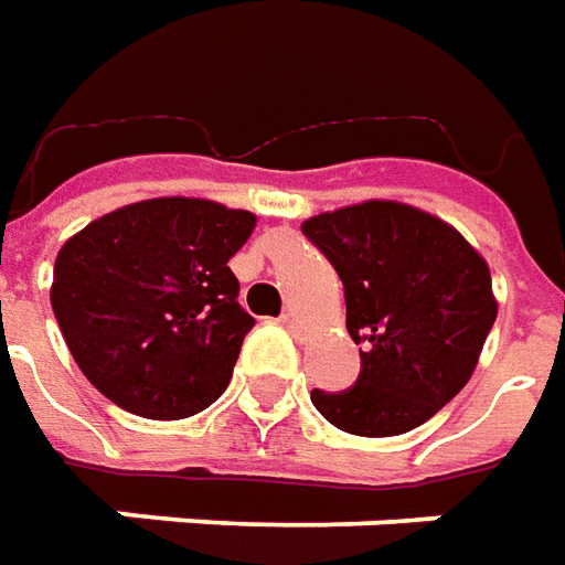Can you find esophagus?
<instances>
[{
    "instance_id": "obj_1",
    "label": "esophagus",
    "mask_w": 565,
    "mask_h": 565,
    "mask_svg": "<svg viewBox=\"0 0 565 565\" xmlns=\"http://www.w3.org/2000/svg\"><path fill=\"white\" fill-rule=\"evenodd\" d=\"M279 322L289 328L291 334H301V322H298V316L295 313H282V319H279Z\"/></svg>"
}]
</instances>
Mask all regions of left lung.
<instances>
[{"label": "left lung", "mask_w": 565, "mask_h": 565, "mask_svg": "<svg viewBox=\"0 0 565 565\" xmlns=\"http://www.w3.org/2000/svg\"><path fill=\"white\" fill-rule=\"evenodd\" d=\"M301 231L338 270L362 355L353 386L313 390V407L365 438L423 426L466 386L495 322L487 262L441 218L392 200L322 212Z\"/></svg>", "instance_id": "1"}]
</instances>
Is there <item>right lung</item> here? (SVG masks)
Segmentation results:
<instances>
[{"label":"right lung","instance_id":"1","mask_svg":"<svg viewBox=\"0 0 565 565\" xmlns=\"http://www.w3.org/2000/svg\"><path fill=\"white\" fill-rule=\"evenodd\" d=\"M255 215L158 198L103 215L60 249L51 307L72 359L136 417L182 419L231 383L255 319L227 262Z\"/></svg>","mask_w":565,"mask_h":565}]
</instances>
